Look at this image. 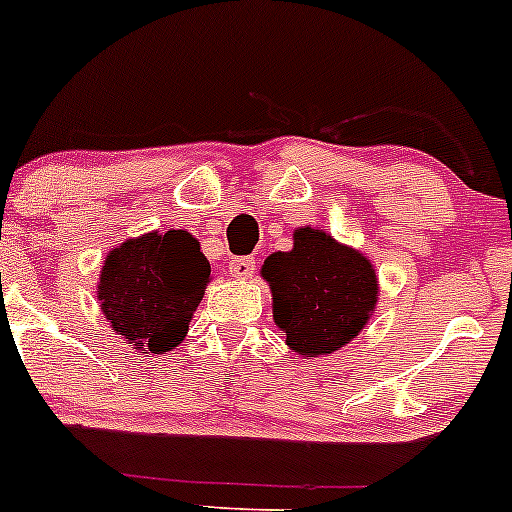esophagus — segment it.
I'll return each mask as SVG.
<instances>
[{
    "mask_svg": "<svg viewBox=\"0 0 512 512\" xmlns=\"http://www.w3.org/2000/svg\"><path fill=\"white\" fill-rule=\"evenodd\" d=\"M255 260L252 257H235L233 262L228 265V272L230 277L235 279H250L252 274H255Z\"/></svg>",
    "mask_w": 512,
    "mask_h": 512,
    "instance_id": "obj_1",
    "label": "esophagus"
}]
</instances>
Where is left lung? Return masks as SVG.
Wrapping results in <instances>:
<instances>
[{
  "mask_svg": "<svg viewBox=\"0 0 512 512\" xmlns=\"http://www.w3.org/2000/svg\"><path fill=\"white\" fill-rule=\"evenodd\" d=\"M272 291L274 325L303 359L350 345L379 301V277L367 255L325 230H294V247L272 252L260 269Z\"/></svg>",
  "mask_w": 512,
  "mask_h": 512,
  "instance_id": "1",
  "label": "left lung"
}]
</instances>
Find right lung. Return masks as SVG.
<instances>
[{"instance_id":"add662e5","label":"right lung","mask_w":512,"mask_h":512,"mask_svg":"<svg viewBox=\"0 0 512 512\" xmlns=\"http://www.w3.org/2000/svg\"><path fill=\"white\" fill-rule=\"evenodd\" d=\"M211 282V265L187 230H150L111 247L97 299L106 323L133 350L167 355L187 338Z\"/></svg>"}]
</instances>
